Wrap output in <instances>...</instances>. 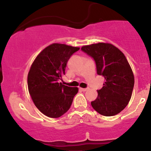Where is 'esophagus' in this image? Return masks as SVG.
Wrapping results in <instances>:
<instances>
[{
	"label": "esophagus",
	"mask_w": 151,
	"mask_h": 151,
	"mask_svg": "<svg viewBox=\"0 0 151 151\" xmlns=\"http://www.w3.org/2000/svg\"><path fill=\"white\" fill-rule=\"evenodd\" d=\"M79 89L82 91H86L88 90V88H79Z\"/></svg>",
	"instance_id": "esophagus-1"
}]
</instances>
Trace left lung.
I'll return each instance as SVG.
<instances>
[{
  "mask_svg": "<svg viewBox=\"0 0 151 151\" xmlns=\"http://www.w3.org/2000/svg\"><path fill=\"white\" fill-rule=\"evenodd\" d=\"M95 60L99 75L104 78L96 100L91 102L96 111L105 116L119 114L132 96L134 75L124 54L114 45L99 42L81 47Z\"/></svg>",
  "mask_w": 151,
  "mask_h": 151,
  "instance_id": "obj_1",
  "label": "left lung"
}]
</instances>
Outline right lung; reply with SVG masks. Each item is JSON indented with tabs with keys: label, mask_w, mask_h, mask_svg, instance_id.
Masks as SVG:
<instances>
[{
	"label": "right lung",
	"mask_w": 151,
	"mask_h": 151,
	"mask_svg": "<svg viewBox=\"0 0 151 151\" xmlns=\"http://www.w3.org/2000/svg\"><path fill=\"white\" fill-rule=\"evenodd\" d=\"M79 47L53 43L38 54L27 74V86L35 105L43 114L59 118L70 108L77 87L64 85L62 77L72 55Z\"/></svg>",
	"instance_id": "add662e5"
}]
</instances>
